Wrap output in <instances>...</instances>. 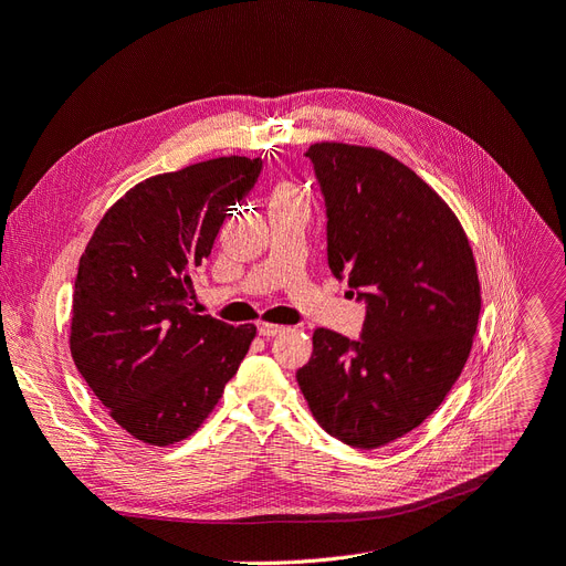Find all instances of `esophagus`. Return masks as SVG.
<instances>
[{"label": "esophagus", "mask_w": 566, "mask_h": 566, "mask_svg": "<svg viewBox=\"0 0 566 566\" xmlns=\"http://www.w3.org/2000/svg\"><path fill=\"white\" fill-rule=\"evenodd\" d=\"M256 331H259V336H263V338H272V336H277V333H282V331H284V326L268 324V322H259V324H256Z\"/></svg>", "instance_id": "34e87169"}]
</instances>
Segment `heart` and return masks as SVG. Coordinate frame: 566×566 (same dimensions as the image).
<instances>
[{
	"label": "heart",
	"mask_w": 566,
	"mask_h": 566,
	"mask_svg": "<svg viewBox=\"0 0 566 566\" xmlns=\"http://www.w3.org/2000/svg\"><path fill=\"white\" fill-rule=\"evenodd\" d=\"M284 196H296V193H294V188H289V186H280L277 191H275V198H284Z\"/></svg>",
	"instance_id": "heart-1"
}]
</instances>
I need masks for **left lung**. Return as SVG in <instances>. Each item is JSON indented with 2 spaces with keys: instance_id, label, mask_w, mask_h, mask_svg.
Returning <instances> with one entry per match:
<instances>
[{
  "instance_id": "left-lung-1",
  "label": "left lung",
  "mask_w": 566,
  "mask_h": 566,
  "mask_svg": "<svg viewBox=\"0 0 566 566\" xmlns=\"http://www.w3.org/2000/svg\"><path fill=\"white\" fill-rule=\"evenodd\" d=\"M305 158L328 268L366 319L359 340L317 328L296 378L324 431L373 450L420 427L462 373L480 315L473 251L450 207L385 151L322 142Z\"/></svg>"
}]
</instances>
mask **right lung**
<instances>
[{
  "label": "right lung",
  "mask_w": 566,
  "mask_h": 566,
  "mask_svg": "<svg viewBox=\"0 0 566 566\" xmlns=\"http://www.w3.org/2000/svg\"><path fill=\"white\" fill-rule=\"evenodd\" d=\"M261 170V158L228 156L146 179L102 217L78 261L74 364L116 424L144 443L191 436L256 336L251 324L198 315L191 275Z\"/></svg>",
  "instance_id": "add662e5"
}]
</instances>
